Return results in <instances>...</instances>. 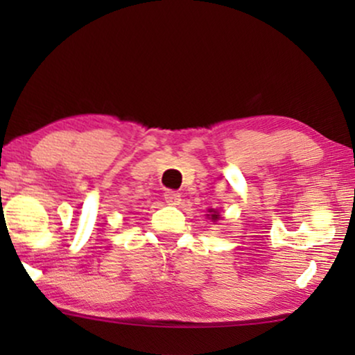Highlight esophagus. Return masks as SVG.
Here are the masks:
<instances>
[{
	"instance_id": "1",
	"label": "esophagus",
	"mask_w": 355,
	"mask_h": 355,
	"mask_svg": "<svg viewBox=\"0 0 355 355\" xmlns=\"http://www.w3.org/2000/svg\"><path fill=\"white\" fill-rule=\"evenodd\" d=\"M164 200H166L168 205H179L181 202V196L176 191H166L164 192Z\"/></svg>"
}]
</instances>
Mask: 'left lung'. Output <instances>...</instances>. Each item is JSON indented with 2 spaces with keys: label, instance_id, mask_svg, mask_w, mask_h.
I'll list each match as a JSON object with an SVG mask.
<instances>
[{
  "label": "left lung",
  "instance_id": "obj_1",
  "mask_svg": "<svg viewBox=\"0 0 355 355\" xmlns=\"http://www.w3.org/2000/svg\"><path fill=\"white\" fill-rule=\"evenodd\" d=\"M211 218V220H218V218H220V215H218V211H215V210H210V215H208Z\"/></svg>",
  "mask_w": 355,
  "mask_h": 355
}]
</instances>
